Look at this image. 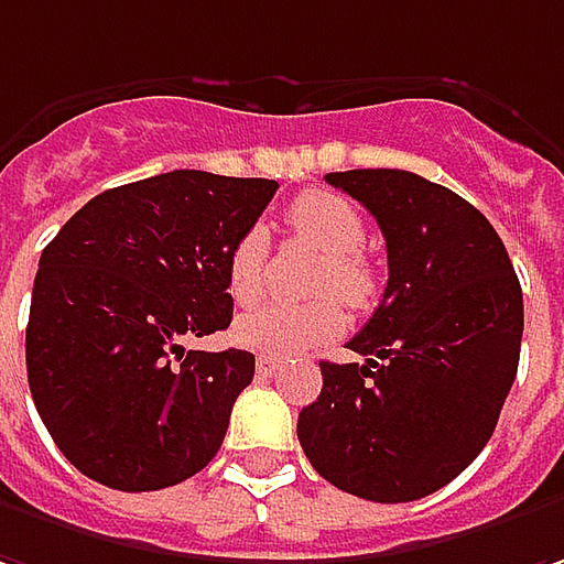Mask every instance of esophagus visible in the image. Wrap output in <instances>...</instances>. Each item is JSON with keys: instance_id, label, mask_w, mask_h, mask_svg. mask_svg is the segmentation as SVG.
I'll return each instance as SVG.
<instances>
[{"instance_id": "obj_1", "label": "esophagus", "mask_w": 564, "mask_h": 564, "mask_svg": "<svg viewBox=\"0 0 564 564\" xmlns=\"http://www.w3.org/2000/svg\"><path fill=\"white\" fill-rule=\"evenodd\" d=\"M278 368H281V359H278V356H259V359H256V371H259V378H271Z\"/></svg>"}]
</instances>
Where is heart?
Wrapping results in <instances>:
<instances>
[{"instance_id":"1","label":"heart","mask_w":564,"mask_h":564,"mask_svg":"<svg viewBox=\"0 0 564 564\" xmlns=\"http://www.w3.org/2000/svg\"><path fill=\"white\" fill-rule=\"evenodd\" d=\"M290 224L302 240L318 246L327 256V264L321 268L315 281V293L337 296L352 308H365L378 290V278L375 268L359 252L368 237L359 208L337 193L312 189L293 203ZM264 259H268V234L256 224L237 237L227 256V293L237 305H252L262 296ZM343 327H346V315L334 300H315L305 305L268 302L237 318L234 340L256 352L293 356L321 343L337 340Z\"/></svg>"}]
</instances>
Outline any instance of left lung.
I'll return each mask as SVG.
<instances>
[{
  "instance_id": "1",
  "label": "left lung",
  "mask_w": 564,
  "mask_h": 564,
  "mask_svg": "<svg viewBox=\"0 0 564 564\" xmlns=\"http://www.w3.org/2000/svg\"><path fill=\"white\" fill-rule=\"evenodd\" d=\"M387 240L390 281L349 340L365 361H321L300 412L302 453L346 494L412 502L458 477L494 437L524 330L509 252L475 205L412 171L327 174Z\"/></svg>"
}]
</instances>
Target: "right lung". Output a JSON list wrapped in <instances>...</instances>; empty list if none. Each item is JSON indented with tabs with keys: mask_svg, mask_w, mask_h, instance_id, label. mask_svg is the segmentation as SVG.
<instances>
[{
	"mask_svg": "<svg viewBox=\"0 0 564 564\" xmlns=\"http://www.w3.org/2000/svg\"><path fill=\"white\" fill-rule=\"evenodd\" d=\"M274 189L264 177L167 171L93 196L43 249L28 383L80 475L147 494L221 449L256 356L181 343L230 324L227 256Z\"/></svg>",
	"mask_w": 564,
	"mask_h": 564,
	"instance_id": "right-lung-1",
	"label": "right lung"
}]
</instances>
